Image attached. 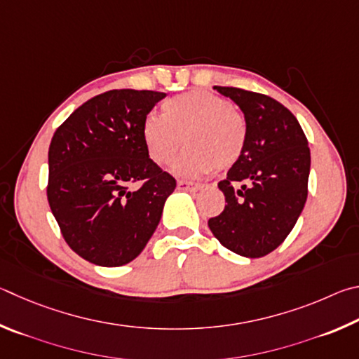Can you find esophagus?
I'll return each instance as SVG.
<instances>
[{
	"label": "esophagus",
	"instance_id": "obj_1",
	"mask_svg": "<svg viewBox=\"0 0 359 359\" xmlns=\"http://www.w3.org/2000/svg\"><path fill=\"white\" fill-rule=\"evenodd\" d=\"M176 186H178L180 191H198L200 186L198 183H192V181H184V180H180L178 183H176Z\"/></svg>",
	"mask_w": 359,
	"mask_h": 359
}]
</instances>
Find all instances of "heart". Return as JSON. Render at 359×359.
Returning <instances> with one entry per match:
<instances>
[{
	"mask_svg": "<svg viewBox=\"0 0 359 359\" xmlns=\"http://www.w3.org/2000/svg\"><path fill=\"white\" fill-rule=\"evenodd\" d=\"M189 143L175 170L183 176L229 168L243 156L248 126L243 113L230 100L210 91L178 94L162 105V115L151 113L142 126V138L151 159L159 165L175 159Z\"/></svg>",
	"mask_w": 359,
	"mask_h": 359,
	"instance_id": "obj_1",
	"label": "heart"
}]
</instances>
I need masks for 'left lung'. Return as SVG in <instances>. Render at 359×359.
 <instances>
[{"label":"left lung","mask_w":359,"mask_h":359,"mask_svg":"<svg viewBox=\"0 0 359 359\" xmlns=\"http://www.w3.org/2000/svg\"><path fill=\"white\" fill-rule=\"evenodd\" d=\"M215 90L244 113L248 140L219 181L227 205L208 227L231 252L259 259L284 243L304 208L311 151L298 119L276 99L233 86Z\"/></svg>","instance_id":"left-lung-1"}]
</instances>
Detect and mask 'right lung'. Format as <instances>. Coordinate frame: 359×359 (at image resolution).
<instances>
[{"label": "right lung", "instance_id": "1", "mask_svg": "<svg viewBox=\"0 0 359 359\" xmlns=\"http://www.w3.org/2000/svg\"><path fill=\"white\" fill-rule=\"evenodd\" d=\"M165 93L111 90L80 105L53 134L47 198L75 254L123 266L142 252L176 181L144 148L142 126Z\"/></svg>", "mask_w": 359, "mask_h": 359}]
</instances>
